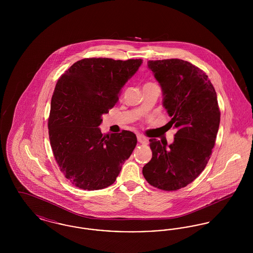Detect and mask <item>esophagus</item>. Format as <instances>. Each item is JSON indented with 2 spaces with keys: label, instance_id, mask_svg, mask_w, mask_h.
Returning <instances> with one entry per match:
<instances>
[{
  "label": "esophagus",
  "instance_id": "34e87169",
  "mask_svg": "<svg viewBox=\"0 0 253 253\" xmlns=\"http://www.w3.org/2000/svg\"><path fill=\"white\" fill-rule=\"evenodd\" d=\"M137 140H138V142L141 143V144H148V139H147L145 136H142V135H140V134L137 135Z\"/></svg>",
  "mask_w": 253,
  "mask_h": 253
}]
</instances>
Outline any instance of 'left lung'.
I'll return each mask as SVG.
<instances>
[{"label":"left lung","mask_w":253,"mask_h":253,"mask_svg":"<svg viewBox=\"0 0 253 253\" xmlns=\"http://www.w3.org/2000/svg\"><path fill=\"white\" fill-rule=\"evenodd\" d=\"M148 67L162 88L168 124L177 132L171 144L149 140L153 157L142 172L153 187L177 191L204 170L211 156L220 123L216 92L206 73L189 61L149 60Z\"/></svg>","instance_id":"1"}]
</instances>
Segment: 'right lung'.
I'll return each instance as SVG.
<instances>
[{"instance_id": "add662e5", "label": "right lung", "mask_w": 253, "mask_h": 253, "mask_svg": "<svg viewBox=\"0 0 253 253\" xmlns=\"http://www.w3.org/2000/svg\"><path fill=\"white\" fill-rule=\"evenodd\" d=\"M141 63V59L89 58L60 76L51 99L49 139L60 171L77 188L111 186L132 155L137 142L133 132L103 134L98 126Z\"/></svg>"}]
</instances>
